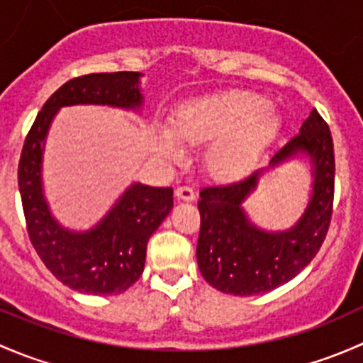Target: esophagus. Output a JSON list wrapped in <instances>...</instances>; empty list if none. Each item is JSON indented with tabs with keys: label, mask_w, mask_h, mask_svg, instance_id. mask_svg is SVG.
I'll return each mask as SVG.
<instances>
[{
	"label": "esophagus",
	"mask_w": 363,
	"mask_h": 363,
	"mask_svg": "<svg viewBox=\"0 0 363 363\" xmlns=\"http://www.w3.org/2000/svg\"><path fill=\"white\" fill-rule=\"evenodd\" d=\"M175 196L179 200H184V202H193L195 200V189L189 188V186H181V188L175 189Z\"/></svg>",
	"instance_id": "1"
}]
</instances>
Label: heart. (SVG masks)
<instances>
[{"label": "heart", "mask_w": 363, "mask_h": 363, "mask_svg": "<svg viewBox=\"0 0 363 363\" xmlns=\"http://www.w3.org/2000/svg\"><path fill=\"white\" fill-rule=\"evenodd\" d=\"M279 124L265 96L226 91L181 105L170 128H158L155 147L161 158L177 161L184 156L182 144L211 142L203 152L205 170L219 181H233L255 164Z\"/></svg>", "instance_id": "1"}]
</instances>
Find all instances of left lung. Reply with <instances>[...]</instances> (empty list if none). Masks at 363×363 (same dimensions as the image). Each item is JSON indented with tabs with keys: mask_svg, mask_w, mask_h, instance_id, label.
Masks as SVG:
<instances>
[{
	"mask_svg": "<svg viewBox=\"0 0 363 363\" xmlns=\"http://www.w3.org/2000/svg\"><path fill=\"white\" fill-rule=\"evenodd\" d=\"M295 157L311 164L313 189L303 216L286 230L255 225L243 202L262 172ZM334 142L323 117L313 108L300 133L274 152L269 167L226 186L200 191V223L196 262L203 279L223 294L250 296L286 284L316 256L327 237L334 203Z\"/></svg>",
	"mask_w": 363,
	"mask_h": 363,
	"instance_id": "left-lung-1",
	"label": "left lung"
}]
</instances>
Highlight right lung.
Wrapping results in <instances>:
<instances>
[{
  "instance_id": "1",
  "label": "right lung",
  "mask_w": 363,
  "mask_h": 363,
  "mask_svg": "<svg viewBox=\"0 0 363 363\" xmlns=\"http://www.w3.org/2000/svg\"><path fill=\"white\" fill-rule=\"evenodd\" d=\"M138 72L89 73L68 80L36 116L19 161V191L29 239L47 269L72 290L86 295L126 291L144 272L149 237L174 207V189L133 182L89 230L65 228L43 193V152L54 117L63 107L107 105L140 112Z\"/></svg>"
}]
</instances>
